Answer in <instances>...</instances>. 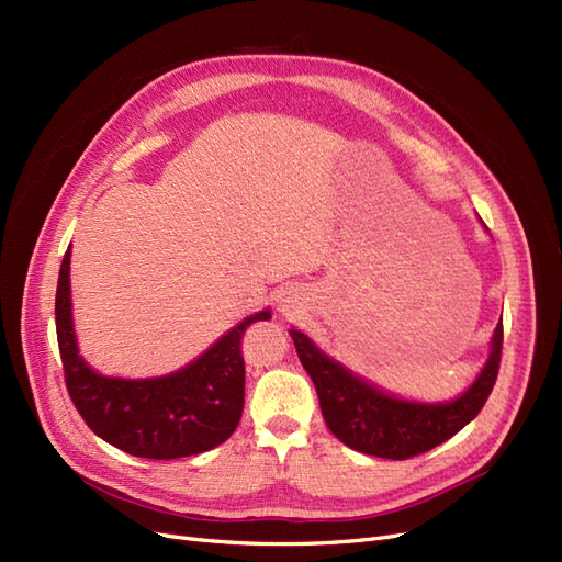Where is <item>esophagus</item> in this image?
<instances>
[{"instance_id":"esophagus-1","label":"esophagus","mask_w":562,"mask_h":562,"mask_svg":"<svg viewBox=\"0 0 562 562\" xmlns=\"http://www.w3.org/2000/svg\"><path fill=\"white\" fill-rule=\"evenodd\" d=\"M279 308H281V312H283V316L295 314V300H290V297H281V302H279Z\"/></svg>"}]
</instances>
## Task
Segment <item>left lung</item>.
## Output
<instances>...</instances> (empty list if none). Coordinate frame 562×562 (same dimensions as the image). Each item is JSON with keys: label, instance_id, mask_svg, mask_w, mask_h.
Masks as SVG:
<instances>
[{"label": "left lung", "instance_id": "8db88e82", "mask_svg": "<svg viewBox=\"0 0 562 562\" xmlns=\"http://www.w3.org/2000/svg\"><path fill=\"white\" fill-rule=\"evenodd\" d=\"M483 225V221H481ZM486 227V225H483ZM300 362L312 376L330 432L360 453L404 460L430 451L460 432L486 404L499 370L502 321L476 379L453 400L418 402L393 395L337 362L297 327H290Z\"/></svg>", "mask_w": 562, "mask_h": 562}]
</instances>
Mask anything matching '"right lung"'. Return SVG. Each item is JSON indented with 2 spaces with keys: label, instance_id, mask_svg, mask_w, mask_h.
Returning <instances> with one entry per match:
<instances>
[{
  "label": "right lung",
  "instance_id": "right-lung-1",
  "mask_svg": "<svg viewBox=\"0 0 562 562\" xmlns=\"http://www.w3.org/2000/svg\"><path fill=\"white\" fill-rule=\"evenodd\" d=\"M69 262L71 244L57 277L55 327L67 391L88 428L115 449L156 460L204 453L235 432L244 412L241 335L272 312L246 316L181 370L146 379L106 376L79 353Z\"/></svg>",
  "mask_w": 562,
  "mask_h": 562
}]
</instances>
